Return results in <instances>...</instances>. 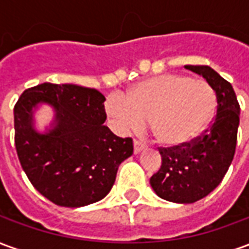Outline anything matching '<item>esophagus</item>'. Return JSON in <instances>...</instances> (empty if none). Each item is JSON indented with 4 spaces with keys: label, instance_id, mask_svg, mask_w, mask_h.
<instances>
[{
    "label": "esophagus",
    "instance_id": "obj_1",
    "mask_svg": "<svg viewBox=\"0 0 249 249\" xmlns=\"http://www.w3.org/2000/svg\"><path fill=\"white\" fill-rule=\"evenodd\" d=\"M144 148H145V145H144L142 142H140V141L137 140L133 141V151H135V153H140Z\"/></svg>",
    "mask_w": 249,
    "mask_h": 249
}]
</instances>
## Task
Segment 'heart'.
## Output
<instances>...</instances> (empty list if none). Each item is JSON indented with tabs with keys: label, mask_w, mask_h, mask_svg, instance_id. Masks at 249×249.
Here are the masks:
<instances>
[{
	"label": "heart",
	"mask_w": 249,
	"mask_h": 249,
	"mask_svg": "<svg viewBox=\"0 0 249 249\" xmlns=\"http://www.w3.org/2000/svg\"><path fill=\"white\" fill-rule=\"evenodd\" d=\"M105 109L124 129H141L148 121L159 144L178 148L191 144L208 128L216 93L205 80L161 74L136 84L124 98H108Z\"/></svg>",
	"instance_id": "obj_1"
}]
</instances>
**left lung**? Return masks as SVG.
<instances>
[{
  "instance_id": "obj_1",
  "label": "left lung",
  "mask_w": 249,
  "mask_h": 249,
  "mask_svg": "<svg viewBox=\"0 0 249 249\" xmlns=\"http://www.w3.org/2000/svg\"><path fill=\"white\" fill-rule=\"evenodd\" d=\"M203 76L216 93L217 113L212 125L191 144L159 148L161 168L151 178L159 197L191 204L205 197L217 187L233 160L237 141L240 107L230 82L207 65H185Z\"/></svg>"
}]
</instances>
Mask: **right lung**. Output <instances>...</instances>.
<instances>
[{"instance_id": "add662e5", "label": "right lung", "mask_w": 249, "mask_h": 249, "mask_svg": "<svg viewBox=\"0 0 249 249\" xmlns=\"http://www.w3.org/2000/svg\"><path fill=\"white\" fill-rule=\"evenodd\" d=\"M104 101L92 88L44 82L26 89L14 107L21 167L33 187L60 207L100 201L113 187L120 164L133 155L132 139H121L104 125ZM41 103L55 110L45 132L34 126V112Z\"/></svg>"}]
</instances>
